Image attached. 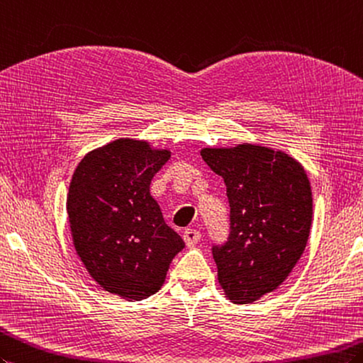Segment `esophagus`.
I'll return each mask as SVG.
<instances>
[{
    "instance_id": "1",
    "label": "esophagus",
    "mask_w": 363,
    "mask_h": 363,
    "mask_svg": "<svg viewBox=\"0 0 363 363\" xmlns=\"http://www.w3.org/2000/svg\"><path fill=\"white\" fill-rule=\"evenodd\" d=\"M199 240H201V233L196 229H185V232H184V241H185V244H187L189 247L196 246V244L199 242Z\"/></svg>"
}]
</instances>
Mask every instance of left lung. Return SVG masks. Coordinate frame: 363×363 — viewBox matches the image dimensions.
I'll list each match as a JSON object with an SVG mask.
<instances>
[{
	"label": "left lung",
	"instance_id": "left-lung-1",
	"mask_svg": "<svg viewBox=\"0 0 363 363\" xmlns=\"http://www.w3.org/2000/svg\"><path fill=\"white\" fill-rule=\"evenodd\" d=\"M225 184L230 232L213 244L218 280L235 303L257 301L280 286L306 247L313 221L309 179L296 159L266 147L204 148Z\"/></svg>",
	"mask_w": 363,
	"mask_h": 363
}]
</instances>
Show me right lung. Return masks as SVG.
Segmentation results:
<instances>
[{
  "mask_svg": "<svg viewBox=\"0 0 363 363\" xmlns=\"http://www.w3.org/2000/svg\"><path fill=\"white\" fill-rule=\"evenodd\" d=\"M168 159L170 151L119 139L83 157L69 184L66 208L75 250L89 275L125 300L157 292L185 246L150 195Z\"/></svg>",
  "mask_w": 363,
  "mask_h": 363,
  "instance_id": "right-lung-1",
  "label": "right lung"
}]
</instances>
